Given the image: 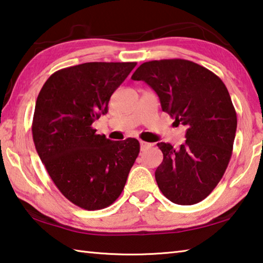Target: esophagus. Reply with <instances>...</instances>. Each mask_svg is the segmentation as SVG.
Listing matches in <instances>:
<instances>
[{"mask_svg": "<svg viewBox=\"0 0 263 263\" xmlns=\"http://www.w3.org/2000/svg\"><path fill=\"white\" fill-rule=\"evenodd\" d=\"M140 144H141V150L142 151L148 150L150 146H151L150 143H148V142H144V141H140Z\"/></svg>", "mask_w": 263, "mask_h": 263, "instance_id": "1", "label": "esophagus"}]
</instances>
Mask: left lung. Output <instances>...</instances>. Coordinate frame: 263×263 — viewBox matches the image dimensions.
I'll use <instances>...</instances> for the list:
<instances>
[{
  "label": "left lung",
  "mask_w": 263,
  "mask_h": 263,
  "mask_svg": "<svg viewBox=\"0 0 263 263\" xmlns=\"http://www.w3.org/2000/svg\"><path fill=\"white\" fill-rule=\"evenodd\" d=\"M132 80L158 95L164 112L187 128L179 149L160 142L164 159L155 172L164 196L181 205L204 200L218 185L232 155L237 114L222 80L188 60L142 63Z\"/></svg>",
  "instance_id": "8db88e82"
}]
</instances>
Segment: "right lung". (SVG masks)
Here are the masks:
<instances>
[{
  "label": "right lung",
  "mask_w": 263,
  "mask_h": 263,
  "mask_svg": "<svg viewBox=\"0 0 263 263\" xmlns=\"http://www.w3.org/2000/svg\"><path fill=\"white\" fill-rule=\"evenodd\" d=\"M136 62H87L55 71L36 98L32 135L41 162L64 197L85 210L118 199L140 154L136 139L96 134L113 92Z\"/></svg>",
  "instance_id": "obj_1"
}]
</instances>
